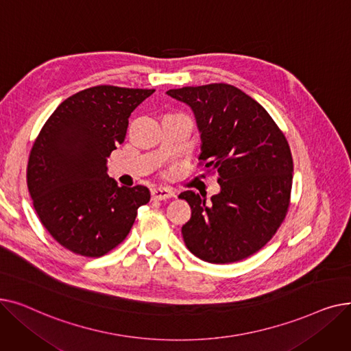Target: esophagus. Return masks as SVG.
<instances>
[{"label": "esophagus", "mask_w": 351, "mask_h": 351, "mask_svg": "<svg viewBox=\"0 0 351 351\" xmlns=\"http://www.w3.org/2000/svg\"><path fill=\"white\" fill-rule=\"evenodd\" d=\"M151 193H152L154 200H165V199L175 197V193L168 188H154L151 191Z\"/></svg>", "instance_id": "34e87169"}]
</instances>
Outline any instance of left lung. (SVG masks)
<instances>
[{
  "label": "left lung",
  "mask_w": 351,
  "mask_h": 351,
  "mask_svg": "<svg viewBox=\"0 0 351 351\" xmlns=\"http://www.w3.org/2000/svg\"><path fill=\"white\" fill-rule=\"evenodd\" d=\"M193 110L200 132L199 160L217 172L220 192H182L192 216L182 226L186 247L199 259L225 265L261 250L280 228L290 205L293 158L267 110L229 84L169 89ZM206 196V195H205Z\"/></svg>",
  "instance_id": "left-lung-1"
}]
</instances>
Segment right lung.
Here are the masks:
<instances>
[{"instance_id": "right-lung-1", "label": "right lung", "mask_w": 351, "mask_h": 351, "mask_svg": "<svg viewBox=\"0 0 351 351\" xmlns=\"http://www.w3.org/2000/svg\"><path fill=\"white\" fill-rule=\"evenodd\" d=\"M155 89L98 85L77 92L53 110L36 136L27 183L34 209L65 249L99 257L131 230L147 188L118 186L106 159L125 141L129 117Z\"/></svg>"}]
</instances>
